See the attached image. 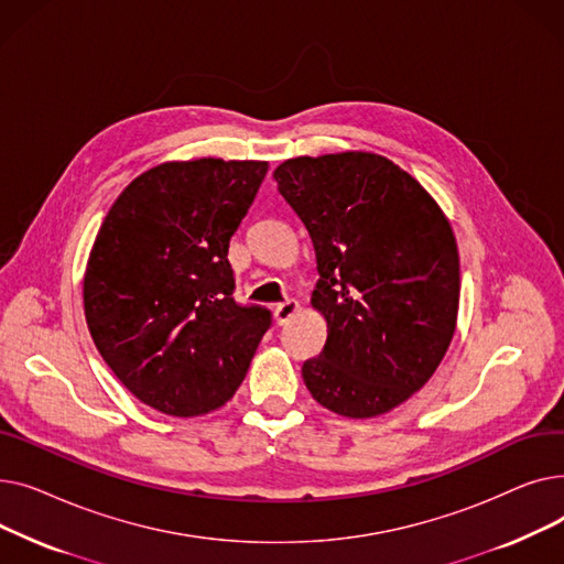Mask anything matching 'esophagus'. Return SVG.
I'll list each match as a JSON object with an SVG mask.
<instances>
[{
  "label": "esophagus",
  "mask_w": 564,
  "mask_h": 564,
  "mask_svg": "<svg viewBox=\"0 0 564 564\" xmlns=\"http://www.w3.org/2000/svg\"><path fill=\"white\" fill-rule=\"evenodd\" d=\"M297 313H300V304L294 302V300H288V302H283V304H279V306L274 308V317H276L279 324L290 322Z\"/></svg>",
  "instance_id": "esophagus-1"
}]
</instances>
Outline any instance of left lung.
Masks as SVG:
<instances>
[{
    "label": "left lung",
    "instance_id": "left-lung-1",
    "mask_svg": "<svg viewBox=\"0 0 564 564\" xmlns=\"http://www.w3.org/2000/svg\"><path fill=\"white\" fill-rule=\"evenodd\" d=\"M274 181L311 235V304L327 319L324 349L302 368L306 389L345 419L389 413L430 381L457 327L451 221L416 177L375 153L292 158Z\"/></svg>",
    "mask_w": 564,
    "mask_h": 564
}]
</instances>
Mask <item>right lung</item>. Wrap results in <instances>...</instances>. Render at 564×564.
<instances>
[{"mask_svg": "<svg viewBox=\"0 0 564 564\" xmlns=\"http://www.w3.org/2000/svg\"><path fill=\"white\" fill-rule=\"evenodd\" d=\"M267 162L200 158L148 169L121 192L84 272L105 364L143 404L203 416L240 387L272 313L232 300L230 237Z\"/></svg>", "mask_w": 564, "mask_h": 564, "instance_id": "1", "label": "right lung"}]
</instances>
